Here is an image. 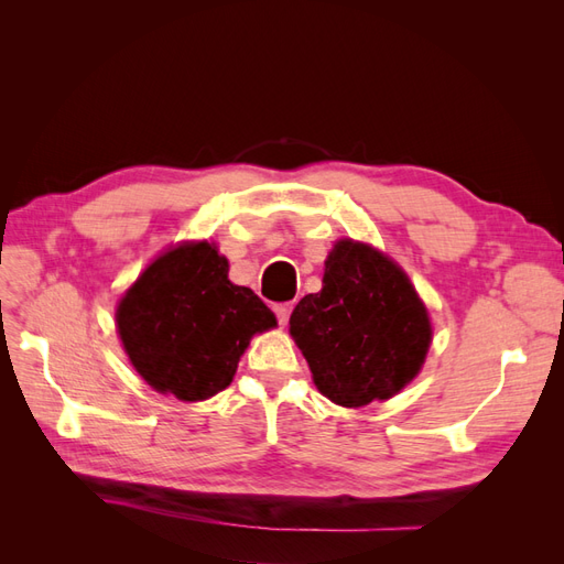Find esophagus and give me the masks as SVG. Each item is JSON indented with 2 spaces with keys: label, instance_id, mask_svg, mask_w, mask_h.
Instances as JSON below:
<instances>
[{
  "label": "esophagus",
  "instance_id": "34e87169",
  "mask_svg": "<svg viewBox=\"0 0 564 564\" xmlns=\"http://www.w3.org/2000/svg\"><path fill=\"white\" fill-rule=\"evenodd\" d=\"M272 311H275L280 324H286L289 315H292V311H294V305L292 303H275V305H272Z\"/></svg>",
  "mask_w": 564,
  "mask_h": 564
}]
</instances>
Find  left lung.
<instances>
[{
	"label": "left lung",
	"instance_id": "8db88e82",
	"mask_svg": "<svg viewBox=\"0 0 564 564\" xmlns=\"http://www.w3.org/2000/svg\"><path fill=\"white\" fill-rule=\"evenodd\" d=\"M324 398L340 406L388 400L412 381L431 346V322L412 282L377 249L338 242L322 292L289 319Z\"/></svg>",
	"mask_w": 564,
	"mask_h": 564
}]
</instances>
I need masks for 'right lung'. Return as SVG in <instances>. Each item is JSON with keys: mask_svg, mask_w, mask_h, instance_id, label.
I'll list each match as a JSON object with an SVG mask.
<instances>
[{"mask_svg": "<svg viewBox=\"0 0 564 564\" xmlns=\"http://www.w3.org/2000/svg\"><path fill=\"white\" fill-rule=\"evenodd\" d=\"M275 324L251 289L228 280V261L209 242L160 256L117 308V329L135 371L185 402L228 388L249 338Z\"/></svg>", "mask_w": 564, "mask_h": 564, "instance_id": "obj_1", "label": "right lung"}]
</instances>
